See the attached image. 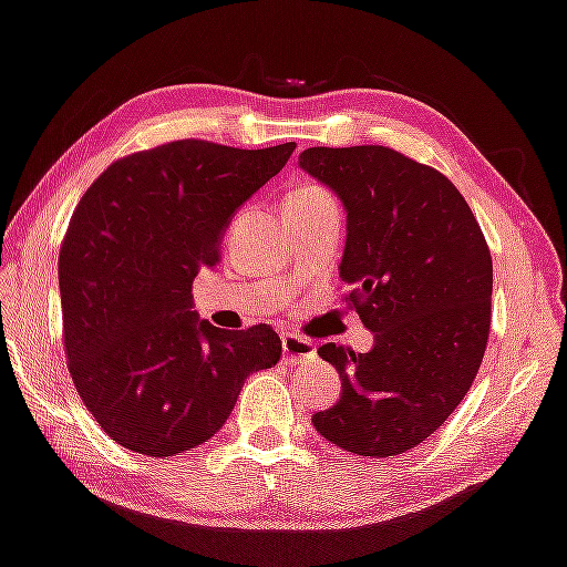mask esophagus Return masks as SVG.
<instances>
[{
    "label": "esophagus",
    "instance_id": "obj_1",
    "mask_svg": "<svg viewBox=\"0 0 567 567\" xmlns=\"http://www.w3.org/2000/svg\"><path fill=\"white\" fill-rule=\"evenodd\" d=\"M281 347H284L286 364H299V361L311 359L313 351H317V347H313L309 339L296 337V333H284Z\"/></svg>",
    "mask_w": 567,
    "mask_h": 567
}]
</instances>
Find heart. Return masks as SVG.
<instances>
[{
    "mask_svg": "<svg viewBox=\"0 0 567 567\" xmlns=\"http://www.w3.org/2000/svg\"><path fill=\"white\" fill-rule=\"evenodd\" d=\"M327 198H331L327 190L317 188V185H306V188L291 193L289 200H286V203H317V200H327Z\"/></svg>",
    "mask_w": 567,
    "mask_h": 567,
    "instance_id": "1",
    "label": "heart"
}]
</instances>
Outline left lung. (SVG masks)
<instances>
[{"label": "left lung", "mask_w": 567, "mask_h": 567, "mask_svg": "<svg viewBox=\"0 0 567 567\" xmlns=\"http://www.w3.org/2000/svg\"><path fill=\"white\" fill-rule=\"evenodd\" d=\"M301 171L347 210L339 276L374 347L323 344L341 396L313 414L321 437L361 457L416 447L457 410L489 333L493 258L460 190L384 145L309 147Z\"/></svg>", "instance_id": "1"}]
</instances>
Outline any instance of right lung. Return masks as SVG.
<instances>
[{
    "label": "right lung",
    "instance_id": "obj_1",
    "mask_svg": "<svg viewBox=\"0 0 567 567\" xmlns=\"http://www.w3.org/2000/svg\"><path fill=\"white\" fill-rule=\"evenodd\" d=\"M293 147L175 141L115 161L80 198L60 250L64 351L80 399L125 450L173 457L208 442L246 379L281 359L271 327H213L190 289Z\"/></svg>",
    "mask_w": 567,
    "mask_h": 567
}]
</instances>
